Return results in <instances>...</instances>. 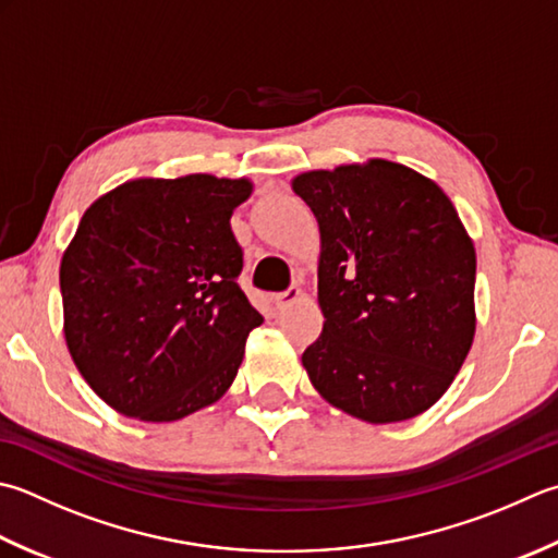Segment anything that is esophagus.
Segmentation results:
<instances>
[{"instance_id": "obj_1", "label": "esophagus", "mask_w": 558, "mask_h": 558, "mask_svg": "<svg viewBox=\"0 0 558 558\" xmlns=\"http://www.w3.org/2000/svg\"><path fill=\"white\" fill-rule=\"evenodd\" d=\"M300 298H302V290L300 288H290L286 292H278L276 298H272V302H276L278 310H286V307H290V304L300 302Z\"/></svg>"}]
</instances>
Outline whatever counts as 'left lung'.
<instances>
[{"label":"left lung","mask_w":558,"mask_h":558,"mask_svg":"<svg viewBox=\"0 0 558 558\" xmlns=\"http://www.w3.org/2000/svg\"><path fill=\"white\" fill-rule=\"evenodd\" d=\"M292 191L319 225L322 336L302 353L314 389L348 416H421L474 343L476 251L433 179L389 159L304 171Z\"/></svg>","instance_id":"left-lung-1"}]
</instances>
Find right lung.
<instances>
[{"mask_svg": "<svg viewBox=\"0 0 558 558\" xmlns=\"http://www.w3.org/2000/svg\"><path fill=\"white\" fill-rule=\"evenodd\" d=\"M254 183L189 173L96 198L60 260L64 341L113 411L171 423L232 387L264 322L236 286L232 213Z\"/></svg>", "mask_w": 558, "mask_h": 558, "instance_id": "right-lung-1", "label": "right lung"}]
</instances>
